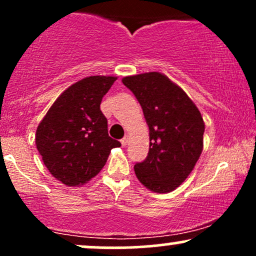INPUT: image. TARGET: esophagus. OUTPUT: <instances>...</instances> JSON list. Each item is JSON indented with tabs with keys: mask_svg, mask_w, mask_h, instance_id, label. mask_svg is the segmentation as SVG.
<instances>
[{
	"mask_svg": "<svg viewBox=\"0 0 256 256\" xmlns=\"http://www.w3.org/2000/svg\"><path fill=\"white\" fill-rule=\"evenodd\" d=\"M128 137L125 136V137L122 140V146H125L126 144H128Z\"/></svg>",
	"mask_w": 256,
	"mask_h": 256,
	"instance_id": "34e87169",
	"label": "esophagus"
}]
</instances>
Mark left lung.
Returning a JSON list of instances; mask_svg holds the SVG:
<instances>
[{"label": "left lung", "mask_w": 256, "mask_h": 256, "mask_svg": "<svg viewBox=\"0 0 256 256\" xmlns=\"http://www.w3.org/2000/svg\"><path fill=\"white\" fill-rule=\"evenodd\" d=\"M143 110L149 152L134 165L138 180L154 192H171L192 173L204 149V122L185 91L160 72L122 78Z\"/></svg>", "instance_id": "1"}]
</instances>
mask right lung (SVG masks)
<instances>
[{
  "label": "right lung",
  "mask_w": 256,
  "mask_h": 256,
  "mask_svg": "<svg viewBox=\"0 0 256 256\" xmlns=\"http://www.w3.org/2000/svg\"><path fill=\"white\" fill-rule=\"evenodd\" d=\"M116 77L91 76L72 84L44 116L36 131V146L52 177L79 186L104 168L119 140L108 136L100 104Z\"/></svg>",
  "instance_id": "right-lung-1"
}]
</instances>
